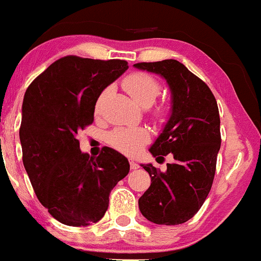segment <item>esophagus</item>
I'll list each match as a JSON object with an SVG mask.
<instances>
[{
    "label": "esophagus",
    "instance_id": "obj_1",
    "mask_svg": "<svg viewBox=\"0 0 261 261\" xmlns=\"http://www.w3.org/2000/svg\"><path fill=\"white\" fill-rule=\"evenodd\" d=\"M130 168H131V169H138L139 164L134 159H130Z\"/></svg>",
    "mask_w": 261,
    "mask_h": 261
}]
</instances>
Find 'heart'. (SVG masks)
<instances>
[{"label":"heart","instance_id":"heart-1","mask_svg":"<svg viewBox=\"0 0 261 261\" xmlns=\"http://www.w3.org/2000/svg\"><path fill=\"white\" fill-rule=\"evenodd\" d=\"M123 88L128 92L131 97L141 106H150L160 93V83L152 75L147 73L136 72L127 75L123 80ZM103 96V94H102ZM101 101V98H99ZM99 101L97 102L96 110H98ZM145 131L140 128L123 127L117 128L110 134V143L120 151L133 154L138 151L139 147L146 141Z\"/></svg>","mask_w":261,"mask_h":261}]
</instances>
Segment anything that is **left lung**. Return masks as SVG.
I'll return each mask as SVG.
<instances>
[{
  "instance_id": "left-lung-1",
  "label": "left lung",
  "mask_w": 261,
  "mask_h": 261,
  "mask_svg": "<svg viewBox=\"0 0 261 261\" xmlns=\"http://www.w3.org/2000/svg\"><path fill=\"white\" fill-rule=\"evenodd\" d=\"M134 67L159 74L169 86V120L149 151L156 159L168 154L174 158L165 172L141 164L151 184L139 199V208L156 225H180L198 212L211 191L221 146L217 102L208 86L178 60Z\"/></svg>"
}]
</instances>
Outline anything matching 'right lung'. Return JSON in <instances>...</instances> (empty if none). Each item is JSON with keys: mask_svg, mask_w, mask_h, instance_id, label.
I'll list each match as a JSON object with an SVG mask.
<instances>
[{"mask_svg": "<svg viewBox=\"0 0 261 261\" xmlns=\"http://www.w3.org/2000/svg\"><path fill=\"white\" fill-rule=\"evenodd\" d=\"M127 68L126 60L68 55L26 89L20 126L23 167L40 203L64 225L98 222L110 192L128 174L122 154L105 146L98 156H89L78 140V133L93 122L99 94Z\"/></svg>", "mask_w": 261, "mask_h": 261, "instance_id": "right-lung-1", "label": "right lung"}]
</instances>
